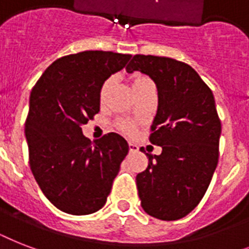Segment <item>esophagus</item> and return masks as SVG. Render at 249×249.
<instances>
[{
    "mask_svg": "<svg viewBox=\"0 0 249 249\" xmlns=\"http://www.w3.org/2000/svg\"><path fill=\"white\" fill-rule=\"evenodd\" d=\"M129 151H130V152H137V151H138V146L130 142V143H129Z\"/></svg>",
    "mask_w": 249,
    "mask_h": 249,
    "instance_id": "obj_1",
    "label": "esophagus"
}]
</instances>
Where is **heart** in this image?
<instances>
[{"instance_id": "heart-1", "label": "heart", "mask_w": 249, "mask_h": 249, "mask_svg": "<svg viewBox=\"0 0 249 249\" xmlns=\"http://www.w3.org/2000/svg\"><path fill=\"white\" fill-rule=\"evenodd\" d=\"M147 83H151V80L146 77L143 75H134L132 77V86H133V90L136 91V94L140 91L142 88ZM113 85V79L112 77H109L105 81V83L102 84L101 89H99V103L102 106L105 105L106 102H107V98H108V93L111 88ZM115 126H116L117 130H120L121 133H124V134H134L136 132V124L133 123L132 120H128V119H120V120H117L115 123Z\"/></svg>"}]
</instances>
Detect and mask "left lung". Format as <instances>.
Listing matches in <instances>:
<instances>
[{"label":"left lung","instance_id":"8db88e82","mask_svg":"<svg viewBox=\"0 0 249 249\" xmlns=\"http://www.w3.org/2000/svg\"><path fill=\"white\" fill-rule=\"evenodd\" d=\"M126 71L150 76L159 97L150 142L163 151L146 154L147 168L137 174L141 205L155 218L179 220L200 203L218 163L214 97L191 66L172 58L137 54Z\"/></svg>","mask_w":249,"mask_h":249}]
</instances>
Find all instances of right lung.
Listing matches in <instances>:
<instances>
[{
    "label": "right lung",
    "mask_w": 249,
    "mask_h": 249,
    "mask_svg": "<svg viewBox=\"0 0 249 249\" xmlns=\"http://www.w3.org/2000/svg\"><path fill=\"white\" fill-rule=\"evenodd\" d=\"M130 56L102 50L62 56L33 86L25 120L29 165L41 191L62 212H97L111 193L128 142L116 133L91 142L81 125L99 112L102 84Z\"/></svg>",
    "instance_id": "right-lung-1"
}]
</instances>
